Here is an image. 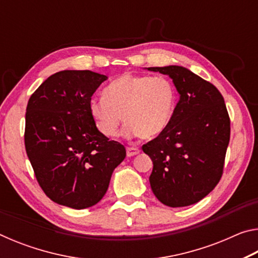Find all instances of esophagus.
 <instances>
[{
	"mask_svg": "<svg viewBox=\"0 0 258 258\" xmlns=\"http://www.w3.org/2000/svg\"><path fill=\"white\" fill-rule=\"evenodd\" d=\"M140 152L139 148L137 147H127L126 148V154H127V157H132V156H135L138 155Z\"/></svg>",
	"mask_w": 258,
	"mask_h": 258,
	"instance_id": "1",
	"label": "esophagus"
}]
</instances>
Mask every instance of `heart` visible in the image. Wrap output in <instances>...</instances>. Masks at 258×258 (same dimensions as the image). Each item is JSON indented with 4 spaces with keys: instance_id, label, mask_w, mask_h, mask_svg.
<instances>
[{
    "instance_id": "1",
    "label": "heart",
    "mask_w": 258,
    "mask_h": 258,
    "mask_svg": "<svg viewBox=\"0 0 258 258\" xmlns=\"http://www.w3.org/2000/svg\"><path fill=\"white\" fill-rule=\"evenodd\" d=\"M176 104V89L165 76L123 74L103 91V99L90 103L99 132L107 138L119 133L121 120L128 137L150 139L167 127Z\"/></svg>"
}]
</instances>
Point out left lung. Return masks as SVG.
Segmentation results:
<instances>
[{"mask_svg":"<svg viewBox=\"0 0 258 258\" xmlns=\"http://www.w3.org/2000/svg\"><path fill=\"white\" fill-rule=\"evenodd\" d=\"M148 69L168 75L180 93L167 127L142 146L154 163L151 189L166 206H189L206 197L223 175L230 141L228 109L217 87L189 69Z\"/></svg>","mask_w":258,"mask_h":258,"instance_id":"1","label":"left lung"}]
</instances>
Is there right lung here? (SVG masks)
<instances>
[{"label": "right lung", "mask_w": 258, "mask_h": 258, "mask_svg": "<svg viewBox=\"0 0 258 258\" xmlns=\"http://www.w3.org/2000/svg\"><path fill=\"white\" fill-rule=\"evenodd\" d=\"M91 71L51 75L30 95L25 148L38 184L51 200L84 209L98 204L125 147L99 132L90 113L93 93L107 80Z\"/></svg>", "instance_id": "right-lung-1"}]
</instances>
